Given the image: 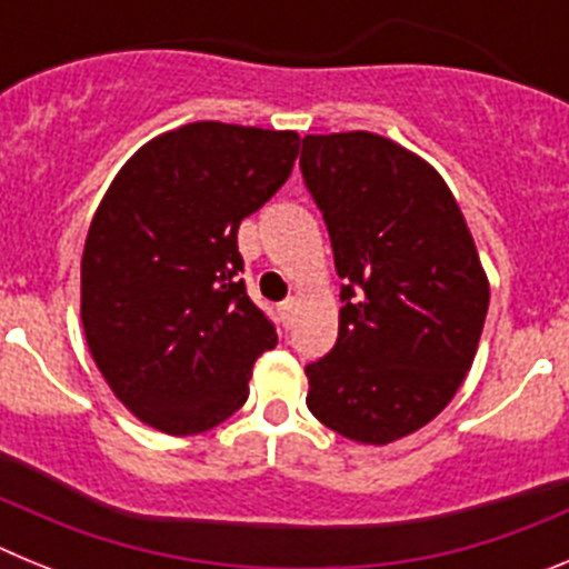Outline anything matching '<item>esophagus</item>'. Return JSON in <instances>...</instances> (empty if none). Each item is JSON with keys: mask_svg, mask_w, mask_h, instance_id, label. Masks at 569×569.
<instances>
[{"mask_svg": "<svg viewBox=\"0 0 569 569\" xmlns=\"http://www.w3.org/2000/svg\"><path fill=\"white\" fill-rule=\"evenodd\" d=\"M293 310H296V299H288L279 305V316H281V321H284V328H288L290 319H293Z\"/></svg>", "mask_w": 569, "mask_h": 569, "instance_id": "1", "label": "esophagus"}]
</instances>
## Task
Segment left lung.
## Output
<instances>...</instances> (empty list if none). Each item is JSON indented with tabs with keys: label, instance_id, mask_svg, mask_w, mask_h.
<instances>
[{
	"label": "left lung",
	"instance_id": "8db88e82",
	"mask_svg": "<svg viewBox=\"0 0 569 569\" xmlns=\"http://www.w3.org/2000/svg\"><path fill=\"white\" fill-rule=\"evenodd\" d=\"M299 164L345 279L339 339L305 367L308 407L345 439L390 445L461 387L490 281L459 202L421 156L347 130L305 136Z\"/></svg>",
	"mask_w": 569,
	"mask_h": 569
}]
</instances>
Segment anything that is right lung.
<instances>
[{"instance_id": "1", "label": "right lung", "mask_w": 569, "mask_h": 569, "mask_svg": "<svg viewBox=\"0 0 569 569\" xmlns=\"http://www.w3.org/2000/svg\"><path fill=\"white\" fill-rule=\"evenodd\" d=\"M296 130L190 122L116 173L82 253V328L113 396L144 425L196 436L248 401L276 328L248 299L236 233L288 182Z\"/></svg>"}]
</instances>
